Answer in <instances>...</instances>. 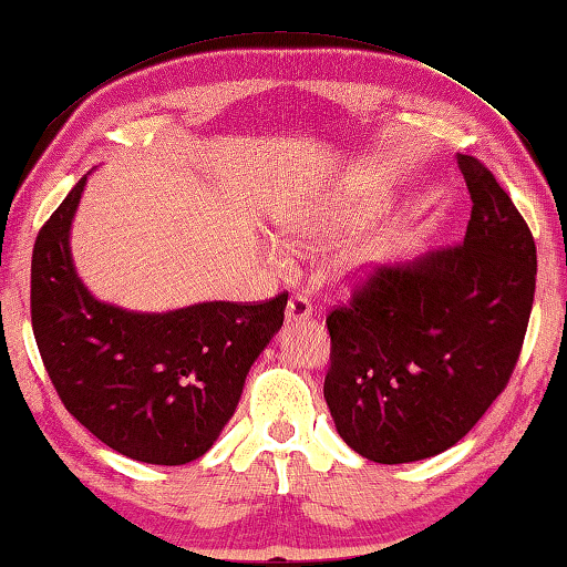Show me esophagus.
<instances>
[{"mask_svg": "<svg viewBox=\"0 0 567 567\" xmlns=\"http://www.w3.org/2000/svg\"><path fill=\"white\" fill-rule=\"evenodd\" d=\"M312 318V305L308 302V298H302V295H295L287 302V310H285V320L287 322H300V320H310Z\"/></svg>", "mask_w": 567, "mask_h": 567, "instance_id": "34e87169", "label": "esophagus"}]
</instances>
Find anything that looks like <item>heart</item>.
I'll return each mask as SVG.
<instances>
[{
  "instance_id": "heart-1",
  "label": "heart",
  "mask_w": 567,
  "mask_h": 567,
  "mask_svg": "<svg viewBox=\"0 0 567 567\" xmlns=\"http://www.w3.org/2000/svg\"><path fill=\"white\" fill-rule=\"evenodd\" d=\"M368 221L365 212H312V214H292L277 221V237L295 255H316V251L338 245L363 229ZM375 255H361L350 259L353 269H371Z\"/></svg>"
}]
</instances>
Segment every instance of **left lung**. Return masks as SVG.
<instances>
[{
    "label": "left lung",
    "mask_w": 567,
    "mask_h": 567,
    "mask_svg": "<svg viewBox=\"0 0 567 567\" xmlns=\"http://www.w3.org/2000/svg\"><path fill=\"white\" fill-rule=\"evenodd\" d=\"M456 164L472 196L462 245L381 267L328 316L330 416L379 464L429 460L470 434L515 371L533 310L525 219L477 158Z\"/></svg>",
    "instance_id": "1"
}]
</instances>
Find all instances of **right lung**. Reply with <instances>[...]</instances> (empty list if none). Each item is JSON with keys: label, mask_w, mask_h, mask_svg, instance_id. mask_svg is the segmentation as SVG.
Segmentation results:
<instances>
[{"label": "right lung", "mask_w": 567, "mask_h": 567, "mask_svg": "<svg viewBox=\"0 0 567 567\" xmlns=\"http://www.w3.org/2000/svg\"><path fill=\"white\" fill-rule=\"evenodd\" d=\"M87 176L34 241L30 300L42 363L65 409L103 444L146 464L194 462L235 416L249 368L282 328L287 295L166 312L97 300L70 249Z\"/></svg>", "instance_id": "1"}]
</instances>
